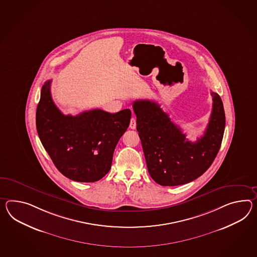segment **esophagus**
I'll list each match as a JSON object with an SVG mask.
<instances>
[{"label": "esophagus", "mask_w": 257, "mask_h": 257, "mask_svg": "<svg viewBox=\"0 0 257 257\" xmlns=\"http://www.w3.org/2000/svg\"><path fill=\"white\" fill-rule=\"evenodd\" d=\"M130 128L131 129H136L137 128V119L135 117H133L131 119V121H130Z\"/></svg>", "instance_id": "1"}]
</instances>
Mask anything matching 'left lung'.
Returning a JSON list of instances; mask_svg holds the SVG:
<instances>
[{
  "label": "left lung",
  "instance_id": "1",
  "mask_svg": "<svg viewBox=\"0 0 257 257\" xmlns=\"http://www.w3.org/2000/svg\"><path fill=\"white\" fill-rule=\"evenodd\" d=\"M204 135L191 142L154 101L137 100V130L148 171L161 186L173 187L193 181L206 172L217 155L225 125L223 102L216 93Z\"/></svg>",
  "mask_w": 257,
  "mask_h": 257
}]
</instances>
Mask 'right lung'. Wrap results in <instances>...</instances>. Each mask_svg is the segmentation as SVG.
Returning a JSON list of instances; mask_svg holds the SVG:
<instances>
[{
    "mask_svg": "<svg viewBox=\"0 0 257 257\" xmlns=\"http://www.w3.org/2000/svg\"><path fill=\"white\" fill-rule=\"evenodd\" d=\"M51 80L44 84L36 110L42 144L57 170L77 182H95L109 172L113 153L125 133L131 110L108 113L92 109L64 115L51 96Z\"/></svg>",
    "mask_w": 257,
    "mask_h": 257,
    "instance_id": "right-lung-1",
    "label": "right lung"
}]
</instances>
